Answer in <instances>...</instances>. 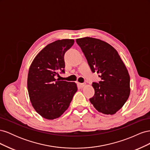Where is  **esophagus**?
I'll use <instances>...</instances> for the list:
<instances>
[{
	"instance_id": "obj_1",
	"label": "esophagus",
	"mask_w": 150,
	"mask_h": 150,
	"mask_svg": "<svg viewBox=\"0 0 150 150\" xmlns=\"http://www.w3.org/2000/svg\"><path fill=\"white\" fill-rule=\"evenodd\" d=\"M85 85H86V84L85 83H78V86H79V88H83L84 86H85Z\"/></svg>"
}]
</instances>
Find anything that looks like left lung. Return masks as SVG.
<instances>
[{
	"label": "left lung",
	"instance_id": "obj_1",
	"mask_svg": "<svg viewBox=\"0 0 150 150\" xmlns=\"http://www.w3.org/2000/svg\"><path fill=\"white\" fill-rule=\"evenodd\" d=\"M93 72L99 74L101 81L93 83L94 96L89 99L99 112L114 115L123 106L130 94V78L116 50L100 39L83 38L76 39Z\"/></svg>",
	"mask_w": 150,
	"mask_h": 150
}]
</instances>
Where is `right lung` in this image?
Listing matches in <instances>:
<instances>
[{
    "mask_svg": "<svg viewBox=\"0 0 150 150\" xmlns=\"http://www.w3.org/2000/svg\"><path fill=\"white\" fill-rule=\"evenodd\" d=\"M73 39L56 40L38 54L29 67L28 89L34 110L44 118L60 117L69 106L78 88L74 82L56 79L64 72V54L74 44Z\"/></svg>",
    "mask_w": 150,
    "mask_h": 150,
    "instance_id": "1",
    "label": "right lung"
}]
</instances>
